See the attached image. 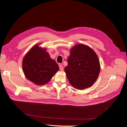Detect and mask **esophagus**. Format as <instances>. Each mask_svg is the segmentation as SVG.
Masks as SVG:
<instances>
[{
	"label": "esophagus",
	"instance_id": "34e87169",
	"mask_svg": "<svg viewBox=\"0 0 127 127\" xmlns=\"http://www.w3.org/2000/svg\"><path fill=\"white\" fill-rule=\"evenodd\" d=\"M59 69H60V70H61V71H63L64 70V67H63V66H62V65L59 64Z\"/></svg>",
	"mask_w": 127,
	"mask_h": 127
}]
</instances>
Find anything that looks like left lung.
<instances>
[{
	"label": "left lung",
	"instance_id": "8db88e82",
	"mask_svg": "<svg viewBox=\"0 0 127 127\" xmlns=\"http://www.w3.org/2000/svg\"><path fill=\"white\" fill-rule=\"evenodd\" d=\"M68 65L64 72L70 84L78 90H84L93 85L100 71L98 58L93 49L79 44L70 49Z\"/></svg>",
	"mask_w": 127,
	"mask_h": 127
}]
</instances>
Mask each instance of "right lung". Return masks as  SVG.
<instances>
[{
  "label": "right lung",
  "mask_w": 127,
  "mask_h": 127,
  "mask_svg": "<svg viewBox=\"0 0 127 127\" xmlns=\"http://www.w3.org/2000/svg\"><path fill=\"white\" fill-rule=\"evenodd\" d=\"M22 67L26 78L37 85L48 83L59 70L56 61L39 44L34 45L27 53L23 59Z\"/></svg>",
  "instance_id": "add662e5"
}]
</instances>
